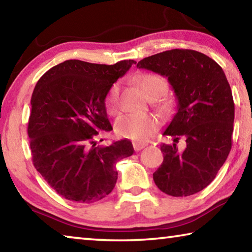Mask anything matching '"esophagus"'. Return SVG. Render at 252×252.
<instances>
[{
	"label": "esophagus",
	"mask_w": 252,
	"mask_h": 252,
	"mask_svg": "<svg viewBox=\"0 0 252 252\" xmlns=\"http://www.w3.org/2000/svg\"><path fill=\"white\" fill-rule=\"evenodd\" d=\"M146 147H147V143H144V142H133V149L135 151L142 150V149Z\"/></svg>",
	"instance_id": "obj_1"
}]
</instances>
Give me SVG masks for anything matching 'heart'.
<instances>
[{
    "label": "heart",
    "mask_w": 252,
    "mask_h": 252,
    "mask_svg": "<svg viewBox=\"0 0 252 252\" xmlns=\"http://www.w3.org/2000/svg\"><path fill=\"white\" fill-rule=\"evenodd\" d=\"M136 83L149 99H158L168 90V81L153 73H143L136 76ZM121 109L120 85L114 83L105 97V110L111 116H116ZM160 122L152 114H126L116 122V132L119 136L133 141H147L156 133Z\"/></svg>",
    "instance_id": "b5f03b06"
}]
</instances>
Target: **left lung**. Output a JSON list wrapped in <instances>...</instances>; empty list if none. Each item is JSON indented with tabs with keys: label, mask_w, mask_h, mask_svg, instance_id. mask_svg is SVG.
Segmentation results:
<instances>
[{
	"label": "left lung",
	"mask_w": 252,
	"mask_h": 252,
	"mask_svg": "<svg viewBox=\"0 0 252 252\" xmlns=\"http://www.w3.org/2000/svg\"><path fill=\"white\" fill-rule=\"evenodd\" d=\"M136 67L168 78L178 111L163 135V162L153 173L157 187L172 197H188L210 185L231 150L234 103L225 74L218 63L194 50L173 49L144 58ZM183 136L187 147L175 142Z\"/></svg>",
	"instance_id": "left-lung-1"
}]
</instances>
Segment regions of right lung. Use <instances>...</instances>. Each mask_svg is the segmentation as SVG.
Segmentation results:
<instances>
[{
    "mask_svg": "<svg viewBox=\"0 0 252 252\" xmlns=\"http://www.w3.org/2000/svg\"><path fill=\"white\" fill-rule=\"evenodd\" d=\"M133 60L113 65L67 60L41 76L31 97L28 134L35 169L58 194L93 203L113 190L116 163L133 155L129 140L96 146L112 130L105 97Z\"/></svg>",
    "mask_w": 252,
    "mask_h": 252,
    "instance_id": "obj_1",
    "label": "right lung"
}]
</instances>
